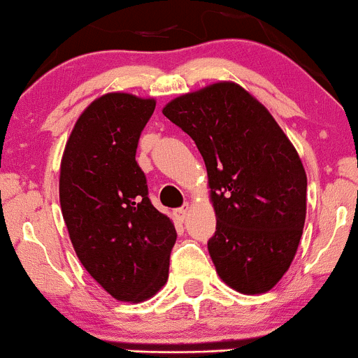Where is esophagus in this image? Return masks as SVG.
Here are the masks:
<instances>
[{
    "label": "esophagus",
    "mask_w": 358,
    "mask_h": 358,
    "mask_svg": "<svg viewBox=\"0 0 358 358\" xmlns=\"http://www.w3.org/2000/svg\"><path fill=\"white\" fill-rule=\"evenodd\" d=\"M187 213H189V203H186V205L180 206L179 210H176V217H178L179 220H184V218L187 217Z\"/></svg>",
    "instance_id": "1"
}]
</instances>
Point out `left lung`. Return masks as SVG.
<instances>
[{"label": "left lung", "mask_w": 358, "mask_h": 358, "mask_svg": "<svg viewBox=\"0 0 358 358\" xmlns=\"http://www.w3.org/2000/svg\"><path fill=\"white\" fill-rule=\"evenodd\" d=\"M164 116L194 140L208 172L217 275L241 294H266L301 242L307 176L292 141L251 92L217 82L165 103Z\"/></svg>", "instance_id": "obj_1"}]
</instances>
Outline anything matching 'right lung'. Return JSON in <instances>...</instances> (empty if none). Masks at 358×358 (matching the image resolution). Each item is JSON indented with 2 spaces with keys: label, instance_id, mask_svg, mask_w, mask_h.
<instances>
[{
  "label": "right lung",
  "instance_id": "right-lung-1",
  "mask_svg": "<svg viewBox=\"0 0 358 358\" xmlns=\"http://www.w3.org/2000/svg\"><path fill=\"white\" fill-rule=\"evenodd\" d=\"M155 99L109 92L80 114L59 167V203L80 263L109 295L143 302L167 283L174 222L148 199L138 140Z\"/></svg>",
  "mask_w": 358,
  "mask_h": 358
}]
</instances>
